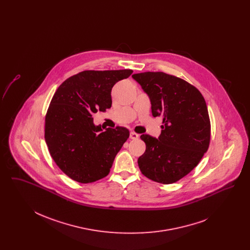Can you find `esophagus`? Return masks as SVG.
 <instances>
[{"instance_id": "esophagus-1", "label": "esophagus", "mask_w": 250, "mask_h": 250, "mask_svg": "<svg viewBox=\"0 0 250 250\" xmlns=\"http://www.w3.org/2000/svg\"><path fill=\"white\" fill-rule=\"evenodd\" d=\"M140 138L139 134L135 133V132H131L130 133V139L131 140H138Z\"/></svg>"}]
</instances>
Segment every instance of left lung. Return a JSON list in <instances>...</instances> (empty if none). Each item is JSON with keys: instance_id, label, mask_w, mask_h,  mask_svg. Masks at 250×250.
Returning a JSON list of instances; mask_svg holds the SVG:
<instances>
[{"instance_id": "left-lung-1", "label": "left lung", "mask_w": 250, "mask_h": 250, "mask_svg": "<svg viewBox=\"0 0 250 250\" xmlns=\"http://www.w3.org/2000/svg\"><path fill=\"white\" fill-rule=\"evenodd\" d=\"M132 78L152 104L154 117L162 116L158 139L143 134L146 150L138 159L144 176L172 184L188 175L207 152L211 124L201 92L188 82L164 72H143Z\"/></svg>"}]
</instances>
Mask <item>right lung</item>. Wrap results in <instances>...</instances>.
I'll list each match as a JSON object with an SVG mask.
<instances>
[{"label":"right lung","instance_id":"1","mask_svg":"<svg viewBox=\"0 0 250 250\" xmlns=\"http://www.w3.org/2000/svg\"><path fill=\"white\" fill-rule=\"evenodd\" d=\"M130 69L86 70L68 78L53 95L45 118V140L56 165L82 184L106 177L129 138L125 127L95 125L92 115L111 107V89Z\"/></svg>","mask_w":250,"mask_h":250}]
</instances>
